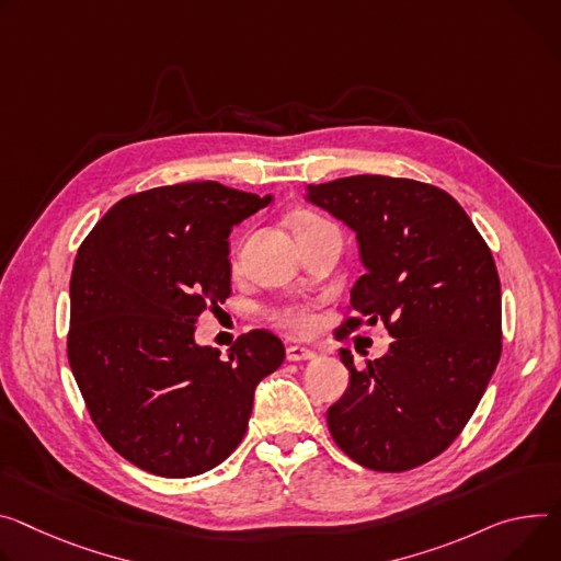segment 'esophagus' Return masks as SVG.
Returning <instances> with one entry per match:
<instances>
[{
    "instance_id": "1",
    "label": "esophagus",
    "mask_w": 561,
    "mask_h": 561,
    "mask_svg": "<svg viewBox=\"0 0 561 561\" xmlns=\"http://www.w3.org/2000/svg\"><path fill=\"white\" fill-rule=\"evenodd\" d=\"M286 358L290 363H301V360H313L318 358V353L313 348H307V346H299V344H290L286 348Z\"/></svg>"
}]
</instances>
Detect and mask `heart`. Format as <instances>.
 <instances>
[{
	"label": "heart",
	"instance_id": "heart-1",
	"mask_svg": "<svg viewBox=\"0 0 561 561\" xmlns=\"http://www.w3.org/2000/svg\"><path fill=\"white\" fill-rule=\"evenodd\" d=\"M322 224L320 217L316 215H309V213H299L293 217V230L295 232H301L307 230L311 226H318ZM275 320L286 327V329H293V331H307L311 327V316L309 311L304 307H295V304H288V307H282L277 313H275Z\"/></svg>",
	"mask_w": 561,
	"mask_h": 561
}]
</instances>
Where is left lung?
Wrapping results in <instances>:
<instances>
[{
	"instance_id": "left-lung-1",
	"label": "left lung",
	"mask_w": 561,
	"mask_h": 561,
	"mask_svg": "<svg viewBox=\"0 0 561 561\" xmlns=\"http://www.w3.org/2000/svg\"><path fill=\"white\" fill-rule=\"evenodd\" d=\"M307 198L355 232L365 275L337 337L385 322L396 337L329 407L337 447L376 472L419 468L461 434L501 355V284L492 252L443 190L412 179L346 176Z\"/></svg>"
}]
</instances>
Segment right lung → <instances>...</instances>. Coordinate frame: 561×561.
<instances>
[{
  "label": "right lung",
  "mask_w": 561,
  "mask_h": 561,
  "mask_svg": "<svg viewBox=\"0 0 561 561\" xmlns=\"http://www.w3.org/2000/svg\"><path fill=\"white\" fill-rule=\"evenodd\" d=\"M271 201L217 181L154 187L118 201L78 250L69 365L100 434L145 472L185 479L226 461L254 389L284 363L264 329L226 360L194 340L230 295L232 228Z\"/></svg>",
  "instance_id": "right-lung-1"
}]
</instances>
